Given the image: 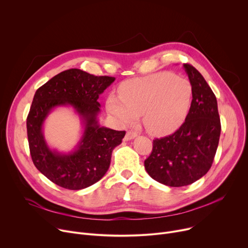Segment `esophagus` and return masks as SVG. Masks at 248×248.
Returning a JSON list of instances; mask_svg holds the SVG:
<instances>
[{"label": "esophagus", "instance_id": "obj_1", "mask_svg": "<svg viewBox=\"0 0 248 248\" xmlns=\"http://www.w3.org/2000/svg\"><path fill=\"white\" fill-rule=\"evenodd\" d=\"M138 134L134 130H128L126 131L125 137H124V140H134L135 138H137Z\"/></svg>", "mask_w": 248, "mask_h": 248}]
</instances>
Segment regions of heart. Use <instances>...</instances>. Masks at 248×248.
I'll list each match as a JSON object with an SVG mask.
<instances>
[{"instance_id":"heart-1","label":"heart","mask_w":248,"mask_h":248,"mask_svg":"<svg viewBox=\"0 0 248 248\" xmlns=\"http://www.w3.org/2000/svg\"><path fill=\"white\" fill-rule=\"evenodd\" d=\"M120 95L110 94L107 101L108 113L119 124H134L142 114L148 133L167 136L185 123L191 106L192 88L187 79L163 72L124 82Z\"/></svg>"}]
</instances>
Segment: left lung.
Returning <instances> with one entry per match:
<instances>
[{
  "instance_id": "8db88e82",
  "label": "left lung",
  "mask_w": 248,
  "mask_h": 248,
  "mask_svg": "<svg viewBox=\"0 0 248 248\" xmlns=\"http://www.w3.org/2000/svg\"><path fill=\"white\" fill-rule=\"evenodd\" d=\"M192 88V101L186 122L174 134L154 140L144 160L146 172L158 183L186 186L202 178L211 168L219 137L217 101L206 80L192 65L184 63Z\"/></svg>"
}]
</instances>
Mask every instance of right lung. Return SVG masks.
<instances>
[{
	"mask_svg": "<svg viewBox=\"0 0 248 248\" xmlns=\"http://www.w3.org/2000/svg\"><path fill=\"white\" fill-rule=\"evenodd\" d=\"M114 79L71 69L37 90L27 118L31 156L39 171L57 186L82 189L95 184L108 171L113 148L122 143L125 131L100 124L101 104L97 100ZM61 106L72 107L83 126L80 140L69 153L52 149L43 136V124L48 114Z\"/></svg>",
	"mask_w": 248,
	"mask_h": 248,
	"instance_id": "1",
	"label": "right lung"
}]
</instances>
